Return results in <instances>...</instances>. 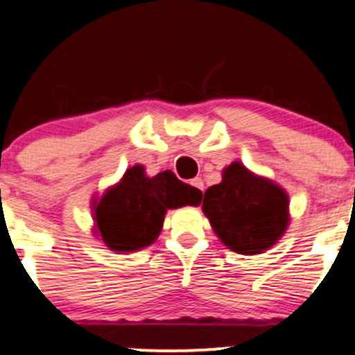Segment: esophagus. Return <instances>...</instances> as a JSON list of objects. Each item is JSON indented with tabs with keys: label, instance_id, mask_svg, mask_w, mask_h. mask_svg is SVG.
<instances>
[{
	"label": "esophagus",
	"instance_id": "esophagus-1",
	"mask_svg": "<svg viewBox=\"0 0 355 355\" xmlns=\"http://www.w3.org/2000/svg\"><path fill=\"white\" fill-rule=\"evenodd\" d=\"M189 184H191L193 188L198 189V191H202V193H203V188H205V186H203V181H202V179H200V178L191 179V182H189Z\"/></svg>",
	"mask_w": 355,
	"mask_h": 355
}]
</instances>
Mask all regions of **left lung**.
<instances>
[{
    "mask_svg": "<svg viewBox=\"0 0 355 355\" xmlns=\"http://www.w3.org/2000/svg\"><path fill=\"white\" fill-rule=\"evenodd\" d=\"M202 208L222 243L239 254L266 251L288 224L287 193L239 162L225 167L220 184L205 191Z\"/></svg>",
    "mask_w": 355,
    "mask_h": 355,
    "instance_id": "left-lung-1",
    "label": "left lung"
}]
</instances>
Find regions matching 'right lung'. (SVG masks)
Returning a JSON list of instances; mask_svg holds the SVG:
<instances>
[{
  "label": "right lung",
  "instance_id": "obj_1",
  "mask_svg": "<svg viewBox=\"0 0 355 355\" xmlns=\"http://www.w3.org/2000/svg\"><path fill=\"white\" fill-rule=\"evenodd\" d=\"M144 167L124 173L94 208L97 231L112 251H137L148 246L162 229L167 208L200 205L202 191L184 184L171 171L147 178Z\"/></svg>",
  "mask_w": 355,
  "mask_h": 355
}]
</instances>
